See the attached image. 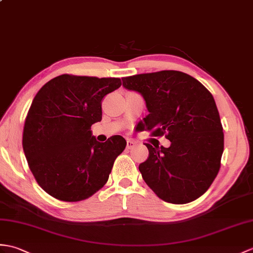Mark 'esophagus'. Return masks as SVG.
Segmentation results:
<instances>
[{"mask_svg":"<svg viewBox=\"0 0 253 253\" xmlns=\"http://www.w3.org/2000/svg\"><path fill=\"white\" fill-rule=\"evenodd\" d=\"M134 145H136V142H133L132 140H129V139L127 140V149H128V150L132 149Z\"/></svg>","mask_w":253,"mask_h":253,"instance_id":"esophagus-1","label":"esophagus"}]
</instances>
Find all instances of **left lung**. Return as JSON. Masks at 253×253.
<instances>
[{"label": "left lung", "instance_id": "obj_1", "mask_svg": "<svg viewBox=\"0 0 253 253\" xmlns=\"http://www.w3.org/2000/svg\"><path fill=\"white\" fill-rule=\"evenodd\" d=\"M123 86L140 92L149 114L141 122L169 148L144 143L149 157L139 165L142 178L163 201L187 204L206 192L215 179L224 134L210 91L191 75L166 70L123 78Z\"/></svg>", "mask_w": 253, "mask_h": 253}]
</instances>
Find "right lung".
<instances>
[{
  "label": "right lung",
  "instance_id": "add662e5",
  "mask_svg": "<svg viewBox=\"0 0 253 253\" xmlns=\"http://www.w3.org/2000/svg\"><path fill=\"white\" fill-rule=\"evenodd\" d=\"M121 79L62 74L41 88L26 117L22 148L42 189L63 202L90 197L107 183L126 148L122 136L98 142L91 125L102 119L104 96Z\"/></svg>",
  "mask_w": 253,
  "mask_h": 253
}]
</instances>
